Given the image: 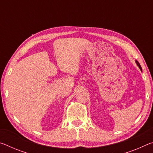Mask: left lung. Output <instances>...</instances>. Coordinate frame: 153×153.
<instances>
[{"mask_svg":"<svg viewBox=\"0 0 153 153\" xmlns=\"http://www.w3.org/2000/svg\"><path fill=\"white\" fill-rule=\"evenodd\" d=\"M136 64H137V65L138 66V67L140 68V70L142 71V67H141V66H140V63H138V61H136Z\"/></svg>","mask_w":153,"mask_h":153,"instance_id":"left-lung-1","label":"left lung"}]
</instances>
